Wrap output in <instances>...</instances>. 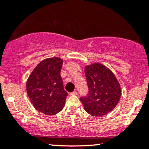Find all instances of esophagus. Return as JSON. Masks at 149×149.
<instances>
[{
  "instance_id": "1",
  "label": "esophagus",
  "mask_w": 149,
  "mask_h": 149,
  "mask_svg": "<svg viewBox=\"0 0 149 149\" xmlns=\"http://www.w3.org/2000/svg\"><path fill=\"white\" fill-rule=\"evenodd\" d=\"M77 94H78V92H77V91H73V92L69 93L70 95H76Z\"/></svg>"
}]
</instances>
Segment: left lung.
<instances>
[{
  "label": "left lung",
  "instance_id": "left-lung-1",
  "mask_svg": "<svg viewBox=\"0 0 149 149\" xmlns=\"http://www.w3.org/2000/svg\"><path fill=\"white\" fill-rule=\"evenodd\" d=\"M88 92L80 98L84 110L94 116L110 112L119 102L121 89L112 71L100 63L85 67Z\"/></svg>",
  "mask_w": 149,
  "mask_h": 149
}]
</instances>
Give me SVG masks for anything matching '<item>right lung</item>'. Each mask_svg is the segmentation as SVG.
<instances>
[{"label": "right lung", "instance_id": "1", "mask_svg": "<svg viewBox=\"0 0 149 149\" xmlns=\"http://www.w3.org/2000/svg\"><path fill=\"white\" fill-rule=\"evenodd\" d=\"M63 60L50 58L41 61L30 75L26 91L33 106L46 115L61 112L68 95L63 86L61 71Z\"/></svg>", "mask_w": 149, "mask_h": 149}]
</instances>
